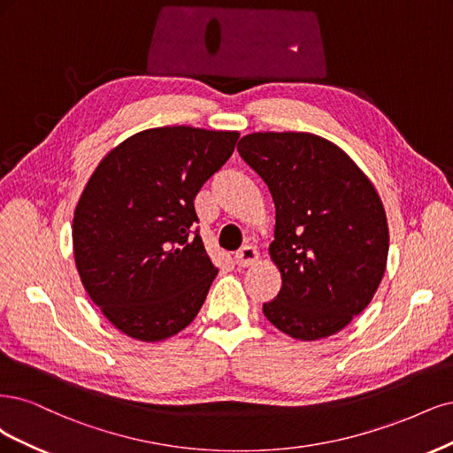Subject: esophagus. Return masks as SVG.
Returning <instances> with one entry per match:
<instances>
[{"label": "esophagus", "mask_w": 453, "mask_h": 453, "mask_svg": "<svg viewBox=\"0 0 453 453\" xmlns=\"http://www.w3.org/2000/svg\"><path fill=\"white\" fill-rule=\"evenodd\" d=\"M259 259V250L254 244H244L235 252V264L239 267H250Z\"/></svg>", "instance_id": "obj_1"}]
</instances>
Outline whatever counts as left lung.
<instances>
[{
  "label": "left lung",
  "mask_w": 453,
  "mask_h": 453,
  "mask_svg": "<svg viewBox=\"0 0 453 453\" xmlns=\"http://www.w3.org/2000/svg\"><path fill=\"white\" fill-rule=\"evenodd\" d=\"M237 150L276 209L269 254L282 288L264 314L291 339H327L367 309L382 282L389 231L380 196L352 157L314 134L259 131Z\"/></svg>",
  "instance_id": "obj_1"
}]
</instances>
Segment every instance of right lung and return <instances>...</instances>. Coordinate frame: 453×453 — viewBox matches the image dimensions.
Wrapping results in <instances>:
<instances>
[{"label": "right lung", "mask_w": 453, "mask_h": 453, "mask_svg": "<svg viewBox=\"0 0 453 453\" xmlns=\"http://www.w3.org/2000/svg\"><path fill=\"white\" fill-rule=\"evenodd\" d=\"M239 131H139L99 162L73 214L86 294L127 337L159 342L194 322L218 274L194 199L235 150Z\"/></svg>", "instance_id": "obj_1"}]
</instances>
